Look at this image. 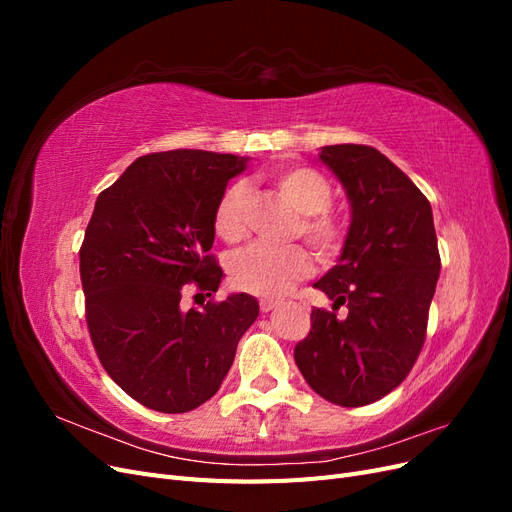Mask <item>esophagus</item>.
Returning <instances> with one entry per match:
<instances>
[{"label":"esophagus","instance_id":"34e87169","mask_svg":"<svg viewBox=\"0 0 512 512\" xmlns=\"http://www.w3.org/2000/svg\"><path fill=\"white\" fill-rule=\"evenodd\" d=\"M280 305V301H273V299H262L260 301V312L262 314H269V312H273V309Z\"/></svg>","mask_w":512,"mask_h":512}]
</instances>
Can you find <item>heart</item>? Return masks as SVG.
Instances as JSON below:
<instances>
[{"instance_id": "obj_1", "label": "heart", "mask_w": 512, "mask_h": 512, "mask_svg": "<svg viewBox=\"0 0 512 512\" xmlns=\"http://www.w3.org/2000/svg\"><path fill=\"white\" fill-rule=\"evenodd\" d=\"M269 179L301 215L294 235H301L320 258H333L344 247L346 230L329 211L333 185L320 170L301 164H277ZM247 188L235 183L226 188L213 209V228L226 243H237L245 235ZM312 260L303 245H254L230 260V282L256 297H277L307 275Z\"/></svg>"}]
</instances>
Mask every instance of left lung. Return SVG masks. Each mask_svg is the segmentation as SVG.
Instances as JSON below:
<instances>
[{"instance_id":"left-lung-1","label":"left lung","mask_w":512,"mask_h":512,"mask_svg":"<svg viewBox=\"0 0 512 512\" xmlns=\"http://www.w3.org/2000/svg\"><path fill=\"white\" fill-rule=\"evenodd\" d=\"M320 160L346 188L352 222L337 265L314 284L333 312L314 307L294 361L335 406L359 408L406 380L425 344L440 277L438 237L425 194L369 145L322 147ZM349 307L339 321L334 309Z\"/></svg>"}]
</instances>
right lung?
Instances as JSON below:
<instances>
[{
	"label": "right lung",
	"mask_w": 512,
	"mask_h": 512,
	"mask_svg": "<svg viewBox=\"0 0 512 512\" xmlns=\"http://www.w3.org/2000/svg\"><path fill=\"white\" fill-rule=\"evenodd\" d=\"M245 162L203 149L149 153L96 200L79 252L91 344L106 374L151 410L190 412L218 393L258 318L245 292L179 305L188 288L218 292L213 209Z\"/></svg>",
	"instance_id": "obj_1"
}]
</instances>
